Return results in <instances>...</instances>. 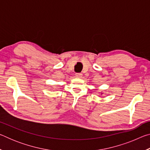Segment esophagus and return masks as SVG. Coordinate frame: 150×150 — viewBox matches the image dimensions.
Returning <instances> with one entry per match:
<instances>
[{"label": "esophagus", "mask_w": 150, "mask_h": 150, "mask_svg": "<svg viewBox=\"0 0 150 150\" xmlns=\"http://www.w3.org/2000/svg\"><path fill=\"white\" fill-rule=\"evenodd\" d=\"M82 74H81V73H75V76H76V77H78V78H81V77H82Z\"/></svg>", "instance_id": "1"}]
</instances>
